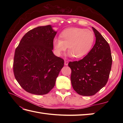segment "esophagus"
Returning <instances> with one entry per match:
<instances>
[{
    "mask_svg": "<svg viewBox=\"0 0 123 123\" xmlns=\"http://www.w3.org/2000/svg\"><path fill=\"white\" fill-rule=\"evenodd\" d=\"M68 63H69L68 61H67V60H65V61H64V65H65V66H68Z\"/></svg>",
    "mask_w": 123,
    "mask_h": 123,
    "instance_id": "34e87169",
    "label": "esophagus"
}]
</instances>
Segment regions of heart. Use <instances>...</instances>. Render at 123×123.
<instances>
[{"label":"heart","mask_w":123,"mask_h":123,"mask_svg":"<svg viewBox=\"0 0 123 123\" xmlns=\"http://www.w3.org/2000/svg\"><path fill=\"white\" fill-rule=\"evenodd\" d=\"M60 38H54L53 41L56 54L61 55L68 47L69 55L77 59L87 54L95 41V36L92 31L78 27L64 30L60 34Z\"/></svg>","instance_id":"obj_1"}]
</instances>
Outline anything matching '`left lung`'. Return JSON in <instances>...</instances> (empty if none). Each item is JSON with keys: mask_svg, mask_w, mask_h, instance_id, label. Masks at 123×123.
Segmentation results:
<instances>
[{"mask_svg": "<svg viewBox=\"0 0 123 123\" xmlns=\"http://www.w3.org/2000/svg\"><path fill=\"white\" fill-rule=\"evenodd\" d=\"M96 43L88 54L78 61L70 62L72 87L80 95L93 96L108 81L112 64L109 44L98 31L92 27Z\"/></svg>", "mask_w": 123, "mask_h": 123, "instance_id": "1", "label": "left lung"}]
</instances>
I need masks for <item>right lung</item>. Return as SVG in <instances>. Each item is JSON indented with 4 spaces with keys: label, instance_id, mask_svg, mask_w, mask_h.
I'll return each instance as SVG.
<instances>
[{
    "label": "right lung",
    "instance_id": "1",
    "mask_svg": "<svg viewBox=\"0 0 123 123\" xmlns=\"http://www.w3.org/2000/svg\"><path fill=\"white\" fill-rule=\"evenodd\" d=\"M56 34L49 25L33 28L25 34L15 49L14 74L28 92L45 95L54 87L64 66V60L52 52Z\"/></svg>",
    "mask_w": 123,
    "mask_h": 123
}]
</instances>
